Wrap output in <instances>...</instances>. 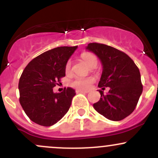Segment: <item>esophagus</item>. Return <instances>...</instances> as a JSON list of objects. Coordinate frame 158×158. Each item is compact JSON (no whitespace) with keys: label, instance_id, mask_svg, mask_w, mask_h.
<instances>
[{"label":"esophagus","instance_id":"1","mask_svg":"<svg viewBox=\"0 0 158 158\" xmlns=\"http://www.w3.org/2000/svg\"><path fill=\"white\" fill-rule=\"evenodd\" d=\"M76 92L77 94H79V93H84V94H86V93H88L89 92H85V91H81V90H76Z\"/></svg>","mask_w":158,"mask_h":158}]
</instances>
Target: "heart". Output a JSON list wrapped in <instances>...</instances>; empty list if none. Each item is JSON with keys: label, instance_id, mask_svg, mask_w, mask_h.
I'll list each match as a JSON object with an SVG mask.
<instances>
[{"label": "heart", "instance_id": "heart-1", "mask_svg": "<svg viewBox=\"0 0 158 158\" xmlns=\"http://www.w3.org/2000/svg\"><path fill=\"white\" fill-rule=\"evenodd\" d=\"M82 60L89 65L90 67H95L98 64V58L94 53L90 52H83L81 54ZM72 61L68 60L65 66V72L66 74L71 73ZM95 79L93 77H84V76H76L70 82V85L73 88L81 91H87L90 89Z\"/></svg>", "mask_w": 158, "mask_h": 158}]
</instances>
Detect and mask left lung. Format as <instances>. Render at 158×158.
Returning a JSON list of instances; mask_svg holds the SVG:
<instances>
[{
	"mask_svg": "<svg viewBox=\"0 0 158 158\" xmlns=\"http://www.w3.org/2000/svg\"><path fill=\"white\" fill-rule=\"evenodd\" d=\"M87 49L98 56L103 71L98 86L109 87L105 95L99 90L101 98L93 104L99 114L111 121H121L135 110L143 91L139 69L133 60L122 51L98 43L88 44Z\"/></svg>",
	"mask_w": 158,
	"mask_h": 158,
	"instance_id": "left-lung-1",
	"label": "left lung"
}]
</instances>
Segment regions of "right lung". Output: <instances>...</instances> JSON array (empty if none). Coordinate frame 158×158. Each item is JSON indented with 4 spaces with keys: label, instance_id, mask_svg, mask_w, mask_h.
Here are the masks:
<instances>
[{
    "label": "right lung",
    "instance_id": "right-lung-1",
    "mask_svg": "<svg viewBox=\"0 0 158 158\" xmlns=\"http://www.w3.org/2000/svg\"><path fill=\"white\" fill-rule=\"evenodd\" d=\"M77 47H60L44 52L25 67L19 81L20 105L31 121L49 127L69 111L74 89L64 88L54 93L52 88L66 76L65 66Z\"/></svg>",
    "mask_w": 158,
    "mask_h": 158
}]
</instances>
